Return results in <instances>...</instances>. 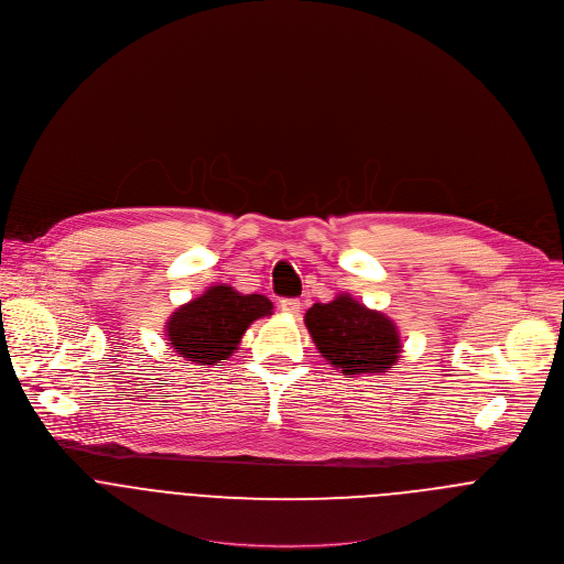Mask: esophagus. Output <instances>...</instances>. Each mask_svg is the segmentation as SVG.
<instances>
[{
  "label": "esophagus",
  "instance_id": "esophagus-1",
  "mask_svg": "<svg viewBox=\"0 0 564 564\" xmlns=\"http://www.w3.org/2000/svg\"><path fill=\"white\" fill-rule=\"evenodd\" d=\"M280 308H282L284 313H289V315H297V313L302 311V302H300L297 297H284V300L280 302Z\"/></svg>",
  "mask_w": 564,
  "mask_h": 564
}]
</instances>
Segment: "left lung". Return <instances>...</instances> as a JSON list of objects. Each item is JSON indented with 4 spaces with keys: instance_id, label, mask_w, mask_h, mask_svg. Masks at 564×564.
<instances>
[{
    "instance_id": "8db88e82",
    "label": "left lung",
    "mask_w": 564,
    "mask_h": 564,
    "mask_svg": "<svg viewBox=\"0 0 564 564\" xmlns=\"http://www.w3.org/2000/svg\"><path fill=\"white\" fill-rule=\"evenodd\" d=\"M304 324L322 357L344 375L388 372L399 359L394 322L346 293L328 304H313Z\"/></svg>"
}]
</instances>
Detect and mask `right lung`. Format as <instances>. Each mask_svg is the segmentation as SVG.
I'll list each match as a JSON object with an SVG mask.
<instances>
[{"label": "right lung", "mask_w": 564, "mask_h": 564, "mask_svg": "<svg viewBox=\"0 0 564 564\" xmlns=\"http://www.w3.org/2000/svg\"><path fill=\"white\" fill-rule=\"evenodd\" d=\"M273 315L269 297L238 293L234 286H209L200 297L183 304L165 326L167 339L187 361L220 366L238 350L245 330L260 317Z\"/></svg>", "instance_id": "right-lung-1"}]
</instances>
